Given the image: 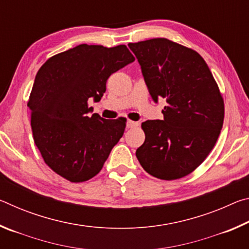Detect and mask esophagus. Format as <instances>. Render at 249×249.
<instances>
[{
    "instance_id": "esophagus-1",
    "label": "esophagus",
    "mask_w": 249,
    "mask_h": 249,
    "mask_svg": "<svg viewBox=\"0 0 249 249\" xmlns=\"http://www.w3.org/2000/svg\"><path fill=\"white\" fill-rule=\"evenodd\" d=\"M140 125V123L138 122H134V121H130L128 120L127 123H126V127L127 128H133V127H136V126Z\"/></svg>"
}]
</instances>
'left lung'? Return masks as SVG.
<instances>
[{
	"label": "left lung",
	"instance_id": "obj_1",
	"mask_svg": "<svg viewBox=\"0 0 249 249\" xmlns=\"http://www.w3.org/2000/svg\"><path fill=\"white\" fill-rule=\"evenodd\" d=\"M163 120L142 123L145 142L136 157L149 175L176 180L196 170L213 149L224 121V101L196 50L167 38L129 43Z\"/></svg>",
	"mask_w": 249,
	"mask_h": 249
}]
</instances>
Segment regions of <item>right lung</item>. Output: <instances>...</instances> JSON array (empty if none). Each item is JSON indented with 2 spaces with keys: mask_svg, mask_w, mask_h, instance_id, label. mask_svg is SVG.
Segmentation results:
<instances>
[{
  "mask_svg": "<svg viewBox=\"0 0 249 249\" xmlns=\"http://www.w3.org/2000/svg\"><path fill=\"white\" fill-rule=\"evenodd\" d=\"M135 60L125 45L82 44L54 54L40 67L29 96L34 142L46 165L71 182L102 169L123 136L126 119L105 120L88 101L101 100L109 75Z\"/></svg>",
  "mask_w": 249,
  "mask_h": 249,
  "instance_id": "1",
  "label": "right lung"
}]
</instances>
